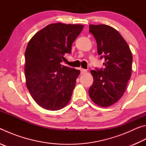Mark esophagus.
Listing matches in <instances>:
<instances>
[{
    "instance_id": "34e87169",
    "label": "esophagus",
    "mask_w": 146,
    "mask_h": 146,
    "mask_svg": "<svg viewBox=\"0 0 146 146\" xmlns=\"http://www.w3.org/2000/svg\"><path fill=\"white\" fill-rule=\"evenodd\" d=\"M87 72V70H85V69H81L80 70V73L81 74H84V73H86Z\"/></svg>"
}]
</instances>
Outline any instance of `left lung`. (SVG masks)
Here are the masks:
<instances>
[{
  "label": "left lung",
  "mask_w": 146,
  "mask_h": 146,
  "mask_svg": "<svg viewBox=\"0 0 146 146\" xmlns=\"http://www.w3.org/2000/svg\"><path fill=\"white\" fill-rule=\"evenodd\" d=\"M104 68L91 70L93 83L89 89L91 99L102 107H108L120 99L131 78L133 56L128 44L112 27L90 25Z\"/></svg>",
  "instance_id": "obj_1"
}]
</instances>
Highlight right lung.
I'll return each mask as SVG.
<instances>
[{
  "label": "right lung",
  "mask_w": 146,
  "mask_h": 146,
  "mask_svg": "<svg viewBox=\"0 0 146 146\" xmlns=\"http://www.w3.org/2000/svg\"><path fill=\"white\" fill-rule=\"evenodd\" d=\"M84 28L80 24H51L29 40L25 52L26 86L34 100L56 111L70 102L80 71L62 66L65 53Z\"/></svg>",
  "instance_id": "right-lung-1"
}]
</instances>
